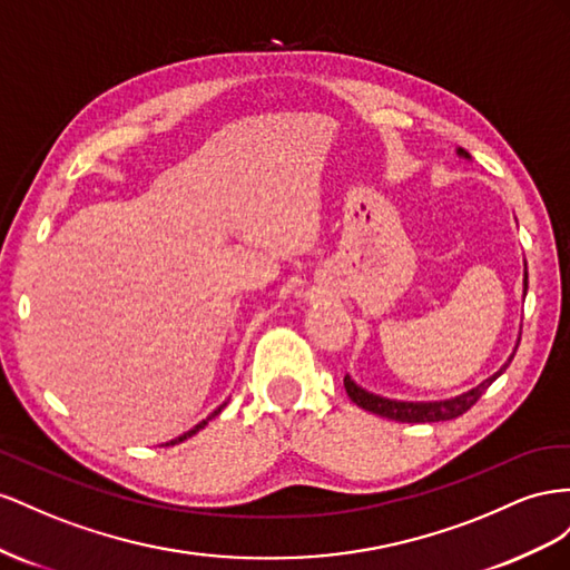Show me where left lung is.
<instances>
[{
	"label": "left lung",
	"instance_id": "1",
	"mask_svg": "<svg viewBox=\"0 0 570 570\" xmlns=\"http://www.w3.org/2000/svg\"><path fill=\"white\" fill-rule=\"evenodd\" d=\"M461 155H465L463 150H459ZM525 288H528V269H525ZM515 355V353H513ZM513 355L509 357V363L503 365L497 375H492L490 380H484L480 386L470 389L468 394L463 396H456V399H449V401H434V403H405V401H389V399H382V396H375L365 392V389H361L357 384L351 382V377L346 375L344 377V386H346V394L351 396V401L355 405H361V409L375 413V415H382V417H389V420H396V422H442V420H453L463 415L465 411L473 409V405L478 403V399L490 389V384L503 375L507 372V367L511 365Z\"/></svg>",
	"mask_w": 570,
	"mask_h": 570
}]
</instances>
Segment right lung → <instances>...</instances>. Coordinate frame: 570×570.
Masks as SVG:
<instances>
[{"label": "right lung", "instance_id": "right-lung-1", "mask_svg": "<svg viewBox=\"0 0 570 570\" xmlns=\"http://www.w3.org/2000/svg\"><path fill=\"white\" fill-rule=\"evenodd\" d=\"M222 409H224V405H222ZM222 409H217V411H215V413H213V415H209V417H207V420H213V417H215V415H219V411H222ZM207 420H203V422H200V425H195V428H193V430H188V432H184V434H181V436H176V439H171V442H169V444H178V442H184V439H188V436H193V434H195V432H198V430H203V428H205V425H207Z\"/></svg>", "mask_w": 570, "mask_h": 570}]
</instances>
